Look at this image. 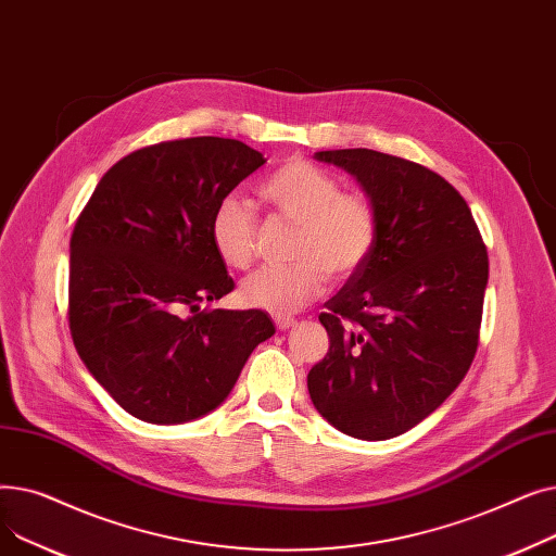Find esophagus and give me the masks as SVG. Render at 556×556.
I'll list each match as a JSON object with an SVG mask.
<instances>
[{
  "mask_svg": "<svg viewBox=\"0 0 556 556\" xmlns=\"http://www.w3.org/2000/svg\"><path fill=\"white\" fill-rule=\"evenodd\" d=\"M293 325H295L293 317H275V327H277L279 331H286V329H290Z\"/></svg>",
  "mask_w": 556,
  "mask_h": 556,
  "instance_id": "obj_1",
  "label": "esophagus"
}]
</instances>
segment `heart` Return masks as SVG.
<instances>
[{"label":"heart","instance_id":"heart-1","mask_svg":"<svg viewBox=\"0 0 556 556\" xmlns=\"http://www.w3.org/2000/svg\"><path fill=\"white\" fill-rule=\"evenodd\" d=\"M273 212L290 223L293 263L268 266L241 283V302L277 317L293 315L323 295L327 273L349 279L363 270L378 241V216L361 191H342L333 173L288 160L258 187ZM210 239L227 268H250L258 252V216L239 195L218 200Z\"/></svg>","mask_w":556,"mask_h":556}]
</instances>
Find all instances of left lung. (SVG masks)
<instances>
[{"label": "left lung", "mask_w": 556, "mask_h": 556, "mask_svg": "<svg viewBox=\"0 0 556 556\" xmlns=\"http://www.w3.org/2000/svg\"><path fill=\"white\" fill-rule=\"evenodd\" d=\"M361 182L374 254L319 315L331 346L308 371L317 413L356 440L415 428L469 371L489 256L469 204L434 170L369 149L319 151Z\"/></svg>", "instance_id": "left-lung-1"}]
</instances>
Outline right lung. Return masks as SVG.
I'll return each instance as SVG.
<instances>
[{
	"mask_svg": "<svg viewBox=\"0 0 556 556\" xmlns=\"http://www.w3.org/2000/svg\"><path fill=\"white\" fill-rule=\"evenodd\" d=\"M266 164L239 139L189 137L116 162L70 241V331L85 367L132 417L185 424L212 413L275 333L258 308L200 311L233 290L210 220Z\"/></svg>",
	"mask_w": 556,
	"mask_h": 556,
	"instance_id": "1",
	"label": "right lung"
}]
</instances>
